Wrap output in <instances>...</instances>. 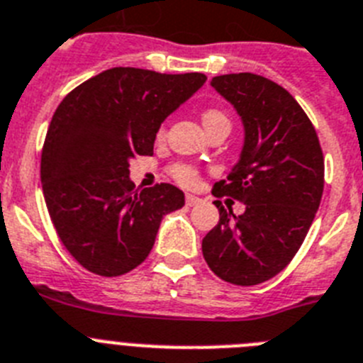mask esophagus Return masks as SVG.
I'll use <instances>...</instances> for the list:
<instances>
[{"label":"esophagus","instance_id":"obj_1","mask_svg":"<svg viewBox=\"0 0 363 363\" xmlns=\"http://www.w3.org/2000/svg\"><path fill=\"white\" fill-rule=\"evenodd\" d=\"M201 203V199L197 196H191V194H188L186 196V205L188 206H196V205H199Z\"/></svg>","mask_w":363,"mask_h":363}]
</instances>
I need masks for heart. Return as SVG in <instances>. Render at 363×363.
I'll list each match as a JSON object with an SVG mask.
<instances>
[{"mask_svg": "<svg viewBox=\"0 0 363 363\" xmlns=\"http://www.w3.org/2000/svg\"><path fill=\"white\" fill-rule=\"evenodd\" d=\"M214 121H228L227 116L221 111H216V108H208V111L203 112V123H214ZM164 135V130H160V136ZM173 177L177 181L186 184V186H191L197 182V172L191 166H186V164H179V166L173 167Z\"/></svg>", "mask_w": 363, "mask_h": 363, "instance_id": "heart-1", "label": "heart"}]
</instances>
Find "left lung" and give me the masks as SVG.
I'll return each mask as SVG.
<instances>
[{
    "instance_id": "obj_1",
    "label": "left lung",
    "mask_w": 363,
    "mask_h": 363,
    "mask_svg": "<svg viewBox=\"0 0 363 363\" xmlns=\"http://www.w3.org/2000/svg\"><path fill=\"white\" fill-rule=\"evenodd\" d=\"M243 123V147L214 196L242 201L234 216L221 201L203 257L219 279L255 286L284 269L303 245L325 184V160L312 121L288 90L255 73L212 79Z\"/></svg>"
}]
</instances>
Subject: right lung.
<instances>
[{
    "mask_svg": "<svg viewBox=\"0 0 363 363\" xmlns=\"http://www.w3.org/2000/svg\"><path fill=\"white\" fill-rule=\"evenodd\" d=\"M205 81L197 72L111 68L57 106L42 149V190L60 242L84 269L101 277L135 269L164 216L184 206L173 184L135 190L129 164L153 155L162 121Z\"/></svg>",
    "mask_w": 363,
    "mask_h": 363,
    "instance_id": "obj_1",
    "label": "right lung"
}]
</instances>
